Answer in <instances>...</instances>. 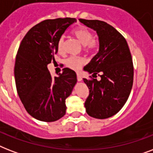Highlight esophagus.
<instances>
[{
	"instance_id": "esophagus-1",
	"label": "esophagus",
	"mask_w": 153,
	"mask_h": 153,
	"mask_svg": "<svg viewBox=\"0 0 153 153\" xmlns=\"http://www.w3.org/2000/svg\"><path fill=\"white\" fill-rule=\"evenodd\" d=\"M77 79H78V81L79 82L82 80V76L79 74H77Z\"/></svg>"
}]
</instances>
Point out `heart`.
<instances>
[{"label": "heart", "mask_w": 153, "mask_h": 153, "mask_svg": "<svg viewBox=\"0 0 153 153\" xmlns=\"http://www.w3.org/2000/svg\"><path fill=\"white\" fill-rule=\"evenodd\" d=\"M72 33L75 36V38L83 45L84 51L86 52H94L98 51L99 48L100 47L99 41L95 39H93V33L86 27H78L76 29H74ZM57 48L59 53H62L64 51V38L63 37H60L59 39ZM84 62L85 61L82 58L71 56L65 60V65L70 69L79 71Z\"/></svg>", "instance_id": "heart-1"}]
</instances>
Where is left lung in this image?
I'll return each mask as SVG.
<instances>
[{"label": "left lung", "mask_w": 153, "mask_h": 153, "mask_svg": "<svg viewBox=\"0 0 153 153\" xmlns=\"http://www.w3.org/2000/svg\"><path fill=\"white\" fill-rule=\"evenodd\" d=\"M79 21L95 30L100 43L98 53L84 67L93 74L91 79H83L89 88L86 111L95 118H108L121 110L130 94L133 82L132 55L125 37L113 26L98 20ZM97 74L100 80L93 79Z\"/></svg>", "instance_id": "obj_1"}]
</instances>
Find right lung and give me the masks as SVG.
Instances as JSON below:
<instances>
[{"mask_svg": "<svg viewBox=\"0 0 153 153\" xmlns=\"http://www.w3.org/2000/svg\"><path fill=\"white\" fill-rule=\"evenodd\" d=\"M76 21L70 17L44 20L20 44L14 67L16 91L26 111L39 121H55L66 114L65 102L76 83V74L66 67L52 77L47 66L55 60L59 38Z\"/></svg>", "mask_w": 153, "mask_h": 153, "instance_id": "obj_1", "label": "right lung"}]
</instances>
